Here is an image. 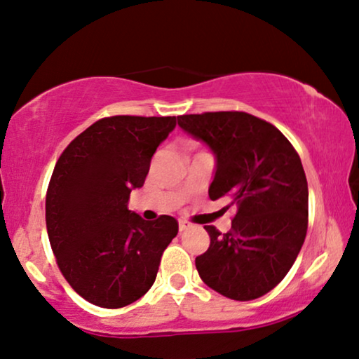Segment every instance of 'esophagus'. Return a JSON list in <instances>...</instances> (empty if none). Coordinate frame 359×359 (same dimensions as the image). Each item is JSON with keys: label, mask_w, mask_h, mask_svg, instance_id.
<instances>
[{"label": "esophagus", "mask_w": 359, "mask_h": 359, "mask_svg": "<svg viewBox=\"0 0 359 359\" xmlns=\"http://www.w3.org/2000/svg\"><path fill=\"white\" fill-rule=\"evenodd\" d=\"M178 226H180V231H188V229H191L189 222H188V221H183V219L178 221Z\"/></svg>", "instance_id": "esophagus-1"}]
</instances>
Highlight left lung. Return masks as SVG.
<instances>
[{"mask_svg":"<svg viewBox=\"0 0 359 359\" xmlns=\"http://www.w3.org/2000/svg\"><path fill=\"white\" fill-rule=\"evenodd\" d=\"M178 125L216 158L209 198L236 209L226 234L204 226L211 244L196 257L199 277L227 299H259L287 276L306 236L309 184L299 153L280 130L245 111L181 115Z\"/></svg>","mask_w":359,"mask_h":359,"instance_id":"left-lung-1","label":"left lung"}]
</instances>
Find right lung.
<instances>
[{
  "label": "right lung",
  "instance_id": "obj_1",
  "mask_svg": "<svg viewBox=\"0 0 359 359\" xmlns=\"http://www.w3.org/2000/svg\"><path fill=\"white\" fill-rule=\"evenodd\" d=\"M176 117L102 118L55 163L46 226L57 265L82 299L122 309L150 290L163 250L178 234L171 216L145 221L128 209Z\"/></svg>",
  "mask_w": 359,
  "mask_h": 359
}]
</instances>
